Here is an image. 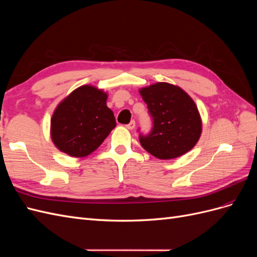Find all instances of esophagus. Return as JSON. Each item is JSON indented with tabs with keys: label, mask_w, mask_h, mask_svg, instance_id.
I'll return each instance as SVG.
<instances>
[{
	"label": "esophagus",
	"mask_w": 257,
	"mask_h": 257,
	"mask_svg": "<svg viewBox=\"0 0 257 257\" xmlns=\"http://www.w3.org/2000/svg\"><path fill=\"white\" fill-rule=\"evenodd\" d=\"M135 124H136V123H135L134 120L131 121V122L127 124V125H126V128H127V130H133V128L135 127Z\"/></svg>",
	"instance_id": "34e87169"
}]
</instances>
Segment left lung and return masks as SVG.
<instances>
[{"mask_svg": "<svg viewBox=\"0 0 257 257\" xmlns=\"http://www.w3.org/2000/svg\"><path fill=\"white\" fill-rule=\"evenodd\" d=\"M153 119V128L139 136L146 151L160 160H173L192 150L199 141L203 122L195 102L183 89L157 82L139 89Z\"/></svg>", "mask_w": 257, "mask_h": 257, "instance_id": "8db88e82", "label": "left lung"}]
</instances>
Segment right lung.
Returning a JSON list of instances; mask_svg holds the SVG:
<instances>
[{"instance_id": "obj_1", "label": "right lung", "mask_w": 257, "mask_h": 257, "mask_svg": "<svg viewBox=\"0 0 257 257\" xmlns=\"http://www.w3.org/2000/svg\"><path fill=\"white\" fill-rule=\"evenodd\" d=\"M107 97L102 89L84 84L60 102L50 120V136L61 152L84 158L103 144L116 125Z\"/></svg>"}]
</instances>
